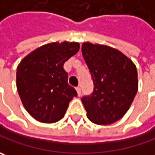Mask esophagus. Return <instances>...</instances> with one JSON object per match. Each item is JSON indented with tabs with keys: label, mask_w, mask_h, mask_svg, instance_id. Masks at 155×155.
Instances as JSON below:
<instances>
[{
	"label": "esophagus",
	"mask_w": 155,
	"mask_h": 155,
	"mask_svg": "<svg viewBox=\"0 0 155 155\" xmlns=\"http://www.w3.org/2000/svg\"><path fill=\"white\" fill-rule=\"evenodd\" d=\"M76 91H77L78 96H81V87H76Z\"/></svg>",
	"instance_id": "1"
}]
</instances>
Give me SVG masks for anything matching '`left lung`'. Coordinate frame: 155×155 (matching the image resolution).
<instances>
[{
    "instance_id": "left-lung-1",
    "label": "left lung",
    "mask_w": 155,
    "mask_h": 155,
    "mask_svg": "<svg viewBox=\"0 0 155 155\" xmlns=\"http://www.w3.org/2000/svg\"><path fill=\"white\" fill-rule=\"evenodd\" d=\"M82 55L94 81V92L81 101L87 116L98 125L123 117L138 91L136 66L122 52L109 46L83 42Z\"/></svg>"
}]
</instances>
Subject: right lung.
I'll return each instance as SVG.
<instances>
[{"label": "right lung", "instance_id": "obj_1", "mask_svg": "<svg viewBox=\"0 0 155 155\" xmlns=\"http://www.w3.org/2000/svg\"><path fill=\"white\" fill-rule=\"evenodd\" d=\"M74 41L51 42L32 51L17 67L16 87L25 109L43 123H54L64 117L75 89L68 83L63 65L77 54Z\"/></svg>", "mask_w": 155, "mask_h": 155}]
</instances>
